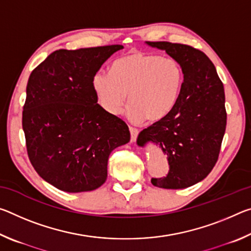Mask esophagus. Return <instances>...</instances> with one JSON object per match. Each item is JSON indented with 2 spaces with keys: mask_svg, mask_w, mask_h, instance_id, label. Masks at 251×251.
<instances>
[{
  "mask_svg": "<svg viewBox=\"0 0 251 251\" xmlns=\"http://www.w3.org/2000/svg\"><path fill=\"white\" fill-rule=\"evenodd\" d=\"M129 131H130V141L131 142H136V138L138 136V130L134 128V127H129Z\"/></svg>",
  "mask_w": 251,
  "mask_h": 251,
  "instance_id": "1",
  "label": "esophagus"
}]
</instances>
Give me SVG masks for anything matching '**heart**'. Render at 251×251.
Segmentation results:
<instances>
[{
    "instance_id": "1",
    "label": "heart",
    "mask_w": 251,
    "mask_h": 251,
    "mask_svg": "<svg viewBox=\"0 0 251 251\" xmlns=\"http://www.w3.org/2000/svg\"><path fill=\"white\" fill-rule=\"evenodd\" d=\"M185 85V72L174 58L134 52L116 59L110 74L100 71L92 78L99 103L110 115H118L127 100V117L156 123L176 107Z\"/></svg>"
}]
</instances>
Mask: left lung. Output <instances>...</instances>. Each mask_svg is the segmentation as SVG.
<instances>
[{
	"instance_id": "1",
	"label": "left lung",
	"mask_w": 251,
	"mask_h": 251,
	"mask_svg": "<svg viewBox=\"0 0 251 251\" xmlns=\"http://www.w3.org/2000/svg\"><path fill=\"white\" fill-rule=\"evenodd\" d=\"M165 50L181 65L185 85L169 115L143 129L137 145L152 143L167 155L168 174L151 178L159 188H187L206 178L218 159L226 130L224 85L214 64L201 50L169 42H146Z\"/></svg>"
}]
</instances>
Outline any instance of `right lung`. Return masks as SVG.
Wrapping results in <instances>:
<instances>
[{"label": "right lung", "instance_id": "obj_1", "mask_svg": "<svg viewBox=\"0 0 251 251\" xmlns=\"http://www.w3.org/2000/svg\"><path fill=\"white\" fill-rule=\"evenodd\" d=\"M123 45L50 54L29 75L22 125L36 173L66 193L91 192L107 178L108 157L129 142L128 126L105 112L92 86Z\"/></svg>", "mask_w": 251, "mask_h": 251}]
</instances>
